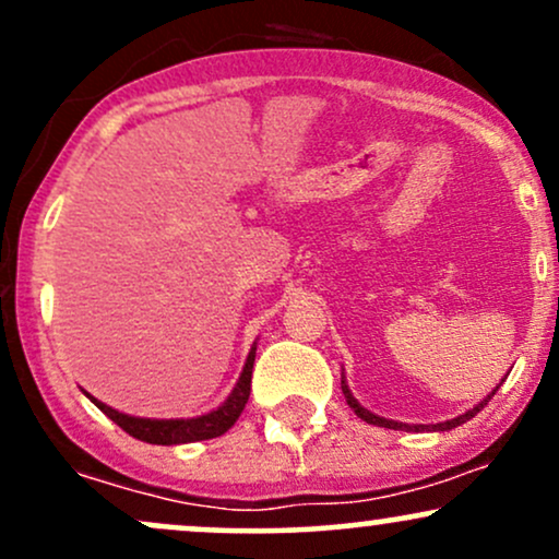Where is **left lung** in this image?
<instances>
[{
	"label": "left lung",
	"instance_id": "left-lung-1",
	"mask_svg": "<svg viewBox=\"0 0 559 559\" xmlns=\"http://www.w3.org/2000/svg\"><path fill=\"white\" fill-rule=\"evenodd\" d=\"M499 389V386H497ZM497 389L491 391L489 396H486L484 402H478L476 407L473 409H467L465 415H457V418H452V420H444V423H436V426H407V423H396V420H389V418H381V415H376V413H370V409H365L360 402L355 400V396H352V391H349V386H346V381L342 378V391H344V396H346V404H349L352 409H355V415L357 418H362L365 423H370V426H381V428H394V431H423V428H433V431H449V428H457V426H463V423H467L471 418H476V415L480 413V409L486 407V404H489V400L493 394H497Z\"/></svg>",
	"mask_w": 559,
	"mask_h": 559
}]
</instances>
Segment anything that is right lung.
<instances>
[{
  "instance_id": "obj_1",
  "label": "right lung",
  "mask_w": 559,
  "mask_h": 559,
  "mask_svg": "<svg viewBox=\"0 0 559 559\" xmlns=\"http://www.w3.org/2000/svg\"><path fill=\"white\" fill-rule=\"evenodd\" d=\"M254 352H258V344L249 349L247 362H243V370L236 381L234 391L228 394V400L221 404V407L213 409L207 415H199V418H176V420H155V418H133V415L118 413V409L107 407L105 402L94 400L92 394H86L102 413L107 415L112 423H118L126 433H131L133 439L146 441V444H191V441H204L215 439V436H223L239 420L243 404L249 400V391H252V368H254Z\"/></svg>"
}]
</instances>
